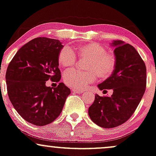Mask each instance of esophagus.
I'll list each match as a JSON object with an SVG mask.
<instances>
[{
    "instance_id": "34e87169",
    "label": "esophagus",
    "mask_w": 156,
    "mask_h": 156,
    "mask_svg": "<svg viewBox=\"0 0 156 156\" xmlns=\"http://www.w3.org/2000/svg\"><path fill=\"white\" fill-rule=\"evenodd\" d=\"M72 91L74 93H77V94H83V93L85 92V90H80V89H72Z\"/></svg>"
}]
</instances>
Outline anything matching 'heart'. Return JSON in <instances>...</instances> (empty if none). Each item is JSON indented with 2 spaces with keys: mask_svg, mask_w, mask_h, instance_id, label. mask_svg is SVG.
I'll use <instances>...</instances> for the list:
<instances>
[{
  "mask_svg": "<svg viewBox=\"0 0 156 156\" xmlns=\"http://www.w3.org/2000/svg\"><path fill=\"white\" fill-rule=\"evenodd\" d=\"M73 52L64 46L58 54V62L61 67L69 69L75 66L76 57L87 60L84 65V72L70 71L64 76L66 85L73 88L84 89L94 83L98 76L101 80L111 77L116 67V56L107 52L106 48L97 43H87L75 47Z\"/></svg>",
  "mask_w": 156,
  "mask_h": 156,
  "instance_id": "1",
  "label": "heart"
}]
</instances>
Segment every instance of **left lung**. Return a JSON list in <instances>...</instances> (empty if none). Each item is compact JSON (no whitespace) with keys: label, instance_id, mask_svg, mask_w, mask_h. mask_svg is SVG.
I'll list each match as a JSON object with an SVG mask.
<instances>
[{"label":"left lung","instance_id":"8db88e82","mask_svg":"<svg viewBox=\"0 0 156 156\" xmlns=\"http://www.w3.org/2000/svg\"><path fill=\"white\" fill-rule=\"evenodd\" d=\"M111 44L115 47L116 70L98 87L101 90L113 89V94H96L88 108L91 120L104 128L116 127L130 118L142 99L147 84L146 66L136 48L122 40H113Z\"/></svg>","mask_w":156,"mask_h":156}]
</instances>
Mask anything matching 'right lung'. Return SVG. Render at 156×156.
<instances>
[{"label": "right lung", "mask_w": 156, "mask_h": 156, "mask_svg": "<svg viewBox=\"0 0 156 156\" xmlns=\"http://www.w3.org/2000/svg\"><path fill=\"white\" fill-rule=\"evenodd\" d=\"M59 40L37 37L23 45L6 73L9 98L17 113L37 126L51 123L59 116L71 90L62 83L47 87L45 81L59 82Z\"/></svg>", "instance_id": "1"}]
</instances>
